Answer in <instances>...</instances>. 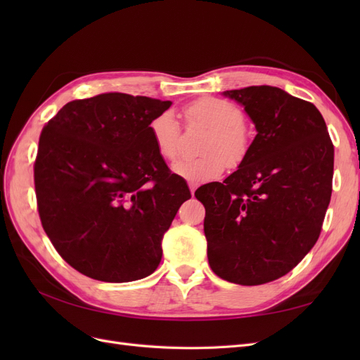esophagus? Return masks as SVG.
Segmentation results:
<instances>
[{
	"label": "esophagus",
	"instance_id": "34e87169",
	"mask_svg": "<svg viewBox=\"0 0 360 360\" xmlns=\"http://www.w3.org/2000/svg\"><path fill=\"white\" fill-rule=\"evenodd\" d=\"M189 189H191V193L193 195L195 193V189H197V183H189Z\"/></svg>",
	"mask_w": 360,
	"mask_h": 360
}]
</instances>
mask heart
Listing matches in <instances>:
<instances>
[{"instance_id":"b5f03b06","label":"heart","mask_w":360,"mask_h":360,"mask_svg":"<svg viewBox=\"0 0 360 360\" xmlns=\"http://www.w3.org/2000/svg\"><path fill=\"white\" fill-rule=\"evenodd\" d=\"M184 120L189 126L210 129L200 158H183L172 165L177 176L192 183L209 181L219 177L228 163L236 167L249 150V136L245 129V114L237 105L219 97H204L184 108ZM150 134L158 153L172 160L179 155L181 130L172 112L156 115L150 123Z\"/></svg>"}]
</instances>
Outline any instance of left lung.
Returning a JSON list of instances; mask_svg holds the SVG:
<instances>
[{"label": "left lung", "mask_w": 360, "mask_h": 360, "mask_svg": "<svg viewBox=\"0 0 360 360\" xmlns=\"http://www.w3.org/2000/svg\"><path fill=\"white\" fill-rule=\"evenodd\" d=\"M245 106L257 136L224 183L195 191L205 209L207 257L234 284L287 275L319 240L330 202L333 144L311 102L278 86L225 91Z\"/></svg>", "instance_id": "1"}]
</instances>
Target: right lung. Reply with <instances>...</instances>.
Segmentation results:
<instances>
[{
	"label": "right lung",
	"instance_id": "right-lung-1",
	"mask_svg": "<svg viewBox=\"0 0 360 360\" xmlns=\"http://www.w3.org/2000/svg\"><path fill=\"white\" fill-rule=\"evenodd\" d=\"M171 103L105 93L66 103L43 127L37 210L53 248L79 274L129 282L158 269L163 234L191 198L150 134Z\"/></svg>",
	"mask_w": 360,
	"mask_h": 360
}]
</instances>
